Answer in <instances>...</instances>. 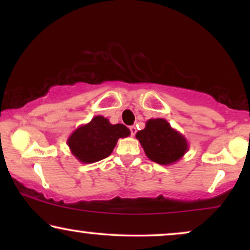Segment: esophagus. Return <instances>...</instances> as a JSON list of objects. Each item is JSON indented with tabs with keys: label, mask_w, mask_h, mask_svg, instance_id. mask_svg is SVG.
<instances>
[{
	"label": "esophagus",
	"mask_w": 250,
	"mask_h": 250,
	"mask_svg": "<svg viewBox=\"0 0 250 250\" xmlns=\"http://www.w3.org/2000/svg\"><path fill=\"white\" fill-rule=\"evenodd\" d=\"M129 131H131V134L134 136L135 135V133H136V127L134 125H132V126H129Z\"/></svg>",
	"instance_id": "34e87169"
}]
</instances>
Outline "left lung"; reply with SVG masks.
<instances>
[{
    "instance_id": "obj_1",
    "label": "left lung",
    "mask_w": 250,
    "mask_h": 250,
    "mask_svg": "<svg viewBox=\"0 0 250 250\" xmlns=\"http://www.w3.org/2000/svg\"><path fill=\"white\" fill-rule=\"evenodd\" d=\"M146 157L160 165H172L189 150V143L183 134L173 128L166 119L151 118L146 127L136 133Z\"/></svg>"
}]
</instances>
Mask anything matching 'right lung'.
<instances>
[{"instance_id": "right-lung-1", "label": "right lung", "mask_w": 250, "mask_h": 250, "mask_svg": "<svg viewBox=\"0 0 250 250\" xmlns=\"http://www.w3.org/2000/svg\"><path fill=\"white\" fill-rule=\"evenodd\" d=\"M131 131L123 124L112 125L104 116H94L81 125L67 140L70 152L80 163L92 164L110 155L118 139L127 138Z\"/></svg>"}]
</instances>
